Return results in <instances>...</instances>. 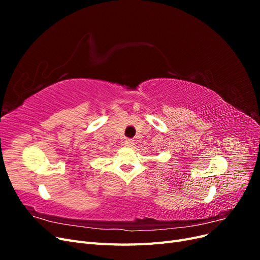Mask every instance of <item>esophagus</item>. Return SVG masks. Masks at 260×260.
<instances>
[{"instance_id": "obj_1", "label": "esophagus", "mask_w": 260, "mask_h": 260, "mask_svg": "<svg viewBox=\"0 0 260 260\" xmlns=\"http://www.w3.org/2000/svg\"><path fill=\"white\" fill-rule=\"evenodd\" d=\"M136 145V142H135V140H132V139H127L124 141V146H127V147H133Z\"/></svg>"}]
</instances>
